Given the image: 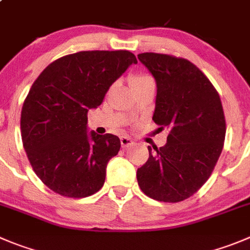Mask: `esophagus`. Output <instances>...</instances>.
I'll return each instance as SVG.
<instances>
[{"instance_id":"34e87169","label":"esophagus","mask_w":250,"mask_h":250,"mask_svg":"<svg viewBox=\"0 0 250 250\" xmlns=\"http://www.w3.org/2000/svg\"><path fill=\"white\" fill-rule=\"evenodd\" d=\"M121 144H122L123 148H128L129 146H133L134 142H133L129 137H121Z\"/></svg>"}]
</instances>
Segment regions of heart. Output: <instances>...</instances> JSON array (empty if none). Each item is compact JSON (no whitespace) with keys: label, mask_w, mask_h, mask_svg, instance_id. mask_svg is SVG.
I'll return each instance as SVG.
<instances>
[{"label":"heart","mask_w":250,"mask_h":250,"mask_svg":"<svg viewBox=\"0 0 250 250\" xmlns=\"http://www.w3.org/2000/svg\"><path fill=\"white\" fill-rule=\"evenodd\" d=\"M154 83L153 79L150 78L149 75H146V74H138V75H133L132 78L129 79V83L130 87H136V86L143 85V83Z\"/></svg>","instance_id":"heart-1"}]
</instances>
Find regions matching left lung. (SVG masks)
<instances>
[{
	"label": "left lung",
	"mask_w": 250,
	"mask_h": 250,
	"mask_svg": "<svg viewBox=\"0 0 250 250\" xmlns=\"http://www.w3.org/2000/svg\"><path fill=\"white\" fill-rule=\"evenodd\" d=\"M138 59L157 83L153 121L169 129L164 146H148V162L137 170L138 185L157 201H184L208 180L222 153V102L188 60L157 53H143Z\"/></svg>",
	"instance_id": "8db88e82"
}]
</instances>
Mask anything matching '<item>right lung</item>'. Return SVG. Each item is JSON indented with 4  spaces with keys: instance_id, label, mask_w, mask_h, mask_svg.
Returning <instances> with one entry per match:
<instances>
[{
    "instance_id": "obj_1",
    "label": "right lung",
    "mask_w": 250,
    "mask_h": 250,
    "mask_svg": "<svg viewBox=\"0 0 250 250\" xmlns=\"http://www.w3.org/2000/svg\"><path fill=\"white\" fill-rule=\"evenodd\" d=\"M137 62L128 50L79 51L49 64L34 81L22 107L21 132L30 165L50 190L79 199L104 186L121 141L88 133L87 112Z\"/></svg>"
}]
</instances>
